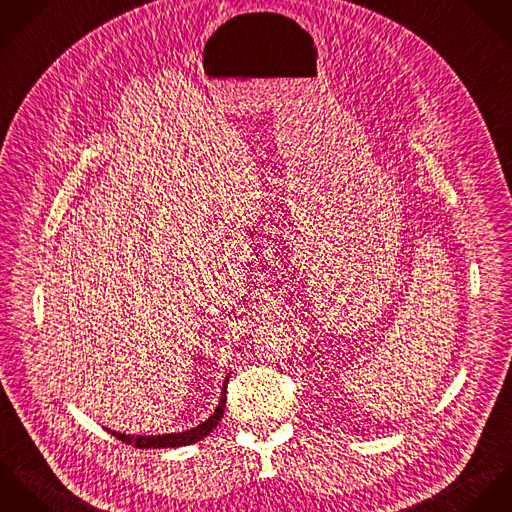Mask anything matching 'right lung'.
I'll return each mask as SVG.
<instances>
[{
    "instance_id": "add662e5",
    "label": "right lung",
    "mask_w": 512,
    "mask_h": 512,
    "mask_svg": "<svg viewBox=\"0 0 512 512\" xmlns=\"http://www.w3.org/2000/svg\"><path fill=\"white\" fill-rule=\"evenodd\" d=\"M228 381L229 377H226L224 381V389H222V397H220V404L216 406L214 414L202 422L200 426L196 428H190L186 432H178V434H159V436H129V434H119L114 430H108L110 434H114L117 440L125 442V444H131L135 448H178V446H188V444H196L200 442L202 438H206L222 420L224 416V408H226V393H228Z\"/></svg>"
}]
</instances>
